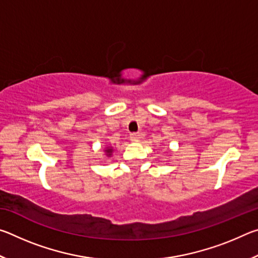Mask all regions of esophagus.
Segmentation results:
<instances>
[{"label": "esophagus", "mask_w": 258, "mask_h": 258, "mask_svg": "<svg viewBox=\"0 0 258 258\" xmlns=\"http://www.w3.org/2000/svg\"><path fill=\"white\" fill-rule=\"evenodd\" d=\"M130 138H131V141L138 142L140 140V134L139 133H132V134H131Z\"/></svg>", "instance_id": "1"}]
</instances>
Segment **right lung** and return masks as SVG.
<instances>
[{"mask_svg": "<svg viewBox=\"0 0 258 258\" xmlns=\"http://www.w3.org/2000/svg\"><path fill=\"white\" fill-rule=\"evenodd\" d=\"M107 152V156L109 157V156H111V154H112V148H110V147H108L106 150H104Z\"/></svg>", "mask_w": 258, "mask_h": 258, "instance_id": "obj_1", "label": "right lung"}]
</instances>
